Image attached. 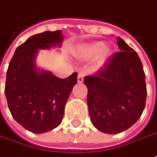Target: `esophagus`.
I'll return each instance as SVG.
<instances>
[{"label":"esophagus","mask_w":157,"mask_h":157,"mask_svg":"<svg viewBox=\"0 0 157 157\" xmlns=\"http://www.w3.org/2000/svg\"><path fill=\"white\" fill-rule=\"evenodd\" d=\"M83 80H84V75H83V74L79 73L78 77H77V82H78L79 83H82V82H83Z\"/></svg>","instance_id":"obj_1"}]
</instances>
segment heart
<instances>
[{
    "mask_svg": "<svg viewBox=\"0 0 157 157\" xmlns=\"http://www.w3.org/2000/svg\"><path fill=\"white\" fill-rule=\"evenodd\" d=\"M110 48L109 45L104 44L101 41H95L89 44L82 45L75 50V57L82 60L94 59L96 67H102L108 59Z\"/></svg>",
    "mask_w": 157,
    "mask_h": 157,
    "instance_id": "heart-1",
    "label": "heart"
}]
</instances>
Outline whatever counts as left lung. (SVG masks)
Segmentation results:
<instances>
[{"label": "left lung", "instance_id": "left-lung-1", "mask_svg": "<svg viewBox=\"0 0 157 157\" xmlns=\"http://www.w3.org/2000/svg\"><path fill=\"white\" fill-rule=\"evenodd\" d=\"M117 46L120 52L113 54L96 75L84 78L92 123L108 134L132 127L143 113L147 95L138 53L120 37Z\"/></svg>", "mask_w": 157, "mask_h": 157}]
</instances>
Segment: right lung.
Listing matches in <instances>:
<instances>
[{
    "instance_id": "right-lung-1",
    "label": "right lung",
    "mask_w": 157,
    "mask_h": 157,
    "mask_svg": "<svg viewBox=\"0 0 157 157\" xmlns=\"http://www.w3.org/2000/svg\"><path fill=\"white\" fill-rule=\"evenodd\" d=\"M61 30L45 31L18 46L6 72L5 94L10 112L17 123L34 133L59 126L77 73L60 79L36 65L39 50L61 47Z\"/></svg>"
}]
</instances>
